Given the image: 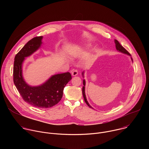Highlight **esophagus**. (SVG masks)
I'll list each match as a JSON object with an SVG mask.
<instances>
[{
  "mask_svg": "<svg viewBox=\"0 0 149 149\" xmlns=\"http://www.w3.org/2000/svg\"><path fill=\"white\" fill-rule=\"evenodd\" d=\"M78 70H75L72 72V76H77L78 75Z\"/></svg>",
  "mask_w": 149,
  "mask_h": 149,
  "instance_id": "34e87169",
  "label": "esophagus"
}]
</instances>
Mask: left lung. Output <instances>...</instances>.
Segmentation results:
<instances>
[{
    "mask_svg": "<svg viewBox=\"0 0 149 149\" xmlns=\"http://www.w3.org/2000/svg\"><path fill=\"white\" fill-rule=\"evenodd\" d=\"M114 42H115V44H116V49H117V51H118L119 52H122V53H124V54H127V55H129L131 56L130 54L128 51H127L119 43V42H118L117 40L114 39ZM132 60L133 61V59H132ZM82 75H83V77H84V72H82ZM83 85H84V87H82V95H83V97H84V101H85V102H86V104L88 105V106L89 107H90V108H91V109H93V108L91 107V106L89 104V103L88 102V101H87V98H86V94H85V86H86V81H85L84 79L83 80Z\"/></svg>",
    "mask_w": 149,
    "mask_h": 149,
    "instance_id": "8db88e82",
    "label": "left lung"
}]
</instances>
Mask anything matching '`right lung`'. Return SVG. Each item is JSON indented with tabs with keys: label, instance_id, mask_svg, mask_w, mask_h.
Returning <instances> with one entry per match:
<instances>
[{
	"label": "right lung",
	"instance_id": "1",
	"mask_svg": "<svg viewBox=\"0 0 149 149\" xmlns=\"http://www.w3.org/2000/svg\"><path fill=\"white\" fill-rule=\"evenodd\" d=\"M42 36H36L29 40L16 55L13 65V82L23 100L35 107L47 109L53 107L61 100L63 88L72 79L70 72L52 75L39 86L28 85L22 77V65L25 57L38 49Z\"/></svg>",
	"mask_w": 149,
	"mask_h": 149
}]
</instances>
